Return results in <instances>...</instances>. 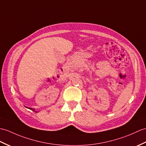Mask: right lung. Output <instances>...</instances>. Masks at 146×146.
<instances>
[{"label": "right lung", "mask_w": 146, "mask_h": 146, "mask_svg": "<svg viewBox=\"0 0 146 146\" xmlns=\"http://www.w3.org/2000/svg\"><path fill=\"white\" fill-rule=\"evenodd\" d=\"M29 109H30V110H33V111H35V113H37V111H35V110H32V108H29Z\"/></svg>", "instance_id": "right-lung-1"}]
</instances>
